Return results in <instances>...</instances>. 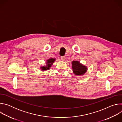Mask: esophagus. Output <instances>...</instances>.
I'll use <instances>...</instances> for the list:
<instances>
[{
	"label": "esophagus",
	"instance_id": "34e87169",
	"mask_svg": "<svg viewBox=\"0 0 122 122\" xmlns=\"http://www.w3.org/2000/svg\"><path fill=\"white\" fill-rule=\"evenodd\" d=\"M61 58V60L62 61H64L65 60V59H66V57L65 56H62Z\"/></svg>",
	"mask_w": 122,
	"mask_h": 122
}]
</instances>
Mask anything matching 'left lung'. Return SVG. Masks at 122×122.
I'll return each mask as SVG.
<instances>
[{"label":"left lung","instance_id":"obj_1","mask_svg":"<svg viewBox=\"0 0 122 122\" xmlns=\"http://www.w3.org/2000/svg\"><path fill=\"white\" fill-rule=\"evenodd\" d=\"M73 73L77 75H82L84 74L86 71L87 67L80 64L79 61H73L72 62Z\"/></svg>","mask_w":122,"mask_h":122}]
</instances>
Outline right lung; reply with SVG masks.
<instances>
[{
    "mask_svg": "<svg viewBox=\"0 0 122 122\" xmlns=\"http://www.w3.org/2000/svg\"><path fill=\"white\" fill-rule=\"evenodd\" d=\"M55 60L56 59H54V58H51V59H48L46 62V64H47L46 66H43L42 67H41V69H42V71H47V69H49V68L50 67V66H51V64L54 62Z\"/></svg>",
    "mask_w": 122,
    "mask_h": 122,
    "instance_id": "obj_1",
    "label": "right lung"
}]
</instances>
